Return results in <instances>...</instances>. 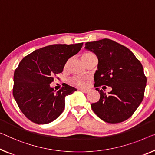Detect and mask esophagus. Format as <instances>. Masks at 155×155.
Listing matches in <instances>:
<instances>
[{
    "label": "esophagus",
    "mask_w": 155,
    "mask_h": 155,
    "mask_svg": "<svg viewBox=\"0 0 155 155\" xmlns=\"http://www.w3.org/2000/svg\"><path fill=\"white\" fill-rule=\"evenodd\" d=\"M81 91H82L83 92H84V93H87L90 91L89 89H84V88H81L80 89Z\"/></svg>",
    "instance_id": "34e87169"
}]
</instances>
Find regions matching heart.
I'll return each mask as SVG.
<instances>
[{
  "mask_svg": "<svg viewBox=\"0 0 155 155\" xmlns=\"http://www.w3.org/2000/svg\"><path fill=\"white\" fill-rule=\"evenodd\" d=\"M95 56L91 52H85V54H83L82 55V58L84 60V61H87L91 58ZM85 81L84 78L78 77H72L70 79V83L71 84L74 85H77V86H83V85H85Z\"/></svg>",
  "mask_w": 155,
  "mask_h": 155,
  "instance_id": "b5f03b06",
  "label": "heart"
}]
</instances>
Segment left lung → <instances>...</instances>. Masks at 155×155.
<instances>
[{
    "label": "left lung",
    "instance_id": "8db88e82",
    "mask_svg": "<svg viewBox=\"0 0 155 155\" xmlns=\"http://www.w3.org/2000/svg\"><path fill=\"white\" fill-rule=\"evenodd\" d=\"M85 49L97 57L98 70L94 76V85H107L112 91L100 94L92 103L94 114L108 123H119L129 118L144 97L147 78L140 62L124 46L110 39L85 43Z\"/></svg>",
    "mask_w": 155,
    "mask_h": 155
}]
</instances>
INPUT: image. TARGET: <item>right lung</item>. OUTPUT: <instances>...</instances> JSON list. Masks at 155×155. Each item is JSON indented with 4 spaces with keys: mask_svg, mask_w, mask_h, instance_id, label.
Returning a JSON list of instances; mask_svg holds the SVG:
<instances>
[{
    "mask_svg": "<svg viewBox=\"0 0 155 155\" xmlns=\"http://www.w3.org/2000/svg\"><path fill=\"white\" fill-rule=\"evenodd\" d=\"M83 44L53 45L39 48L25 56L14 74L13 96L25 116L37 124H47L63 113L67 95L74 87L65 84L55 92L50 87L54 76L61 73L68 59Z\"/></svg>",
    "mask_w": 155,
    "mask_h": 155,
    "instance_id": "add662e5",
    "label": "right lung"
}]
</instances>
